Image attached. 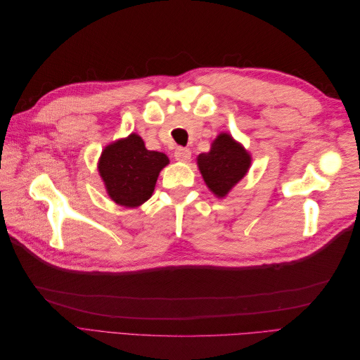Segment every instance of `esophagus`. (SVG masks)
<instances>
[{"label": "esophagus", "mask_w": 360, "mask_h": 360, "mask_svg": "<svg viewBox=\"0 0 360 360\" xmlns=\"http://www.w3.org/2000/svg\"><path fill=\"white\" fill-rule=\"evenodd\" d=\"M174 158L180 162H188L191 159V150L184 147H177L176 151H174Z\"/></svg>", "instance_id": "1"}]
</instances>
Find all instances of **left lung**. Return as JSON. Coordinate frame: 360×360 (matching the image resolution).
I'll return each instance as SVG.
<instances>
[{
    "mask_svg": "<svg viewBox=\"0 0 360 360\" xmlns=\"http://www.w3.org/2000/svg\"><path fill=\"white\" fill-rule=\"evenodd\" d=\"M249 165V155L226 134H221L213 141L209 153L198 156L202 179L217 197H225L234 184L245 177Z\"/></svg>",
    "mask_w": 360,
    "mask_h": 360,
    "instance_id": "left-lung-1",
    "label": "left lung"
}]
</instances>
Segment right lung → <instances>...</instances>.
<instances>
[{
    "label": "right lung",
    "instance_id": "obj_1",
    "mask_svg": "<svg viewBox=\"0 0 360 360\" xmlns=\"http://www.w3.org/2000/svg\"><path fill=\"white\" fill-rule=\"evenodd\" d=\"M168 162L165 155L147 150L141 136L132 134L103 150L99 172L117 204L138 207L151 197L159 172Z\"/></svg>",
    "mask_w": 360,
    "mask_h": 360
}]
</instances>
